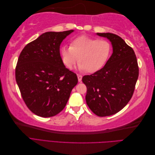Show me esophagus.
Listing matches in <instances>:
<instances>
[{"label":"esophagus","mask_w":155,"mask_h":155,"mask_svg":"<svg viewBox=\"0 0 155 155\" xmlns=\"http://www.w3.org/2000/svg\"><path fill=\"white\" fill-rule=\"evenodd\" d=\"M78 81L81 82V79H82V76L80 74H78Z\"/></svg>","instance_id":"34e87169"}]
</instances>
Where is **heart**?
<instances>
[{
	"instance_id": "b5f03b06",
	"label": "heart",
	"mask_w": 155,
	"mask_h": 155,
	"mask_svg": "<svg viewBox=\"0 0 155 155\" xmlns=\"http://www.w3.org/2000/svg\"><path fill=\"white\" fill-rule=\"evenodd\" d=\"M111 54V45L108 41L100 40L87 36L74 39L71 46L63 45L60 48L62 61L72 69L79 61L78 68L88 72H95L104 66Z\"/></svg>"
}]
</instances>
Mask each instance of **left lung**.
<instances>
[{
	"mask_svg": "<svg viewBox=\"0 0 155 155\" xmlns=\"http://www.w3.org/2000/svg\"><path fill=\"white\" fill-rule=\"evenodd\" d=\"M96 34L110 41L112 54L104 67L83 76L82 81L87 88V105L95 114L103 117L117 113L128 104L139 69L133 49L120 37L111 33Z\"/></svg>",
	"mask_w": 155,
	"mask_h": 155,
	"instance_id": "obj_1",
	"label": "left lung"
}]
</instances>
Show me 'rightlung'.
Returning <instances> with one entry per match:
<instances>
[{"label":"right lung","instance_id":"right-lung-1","mask_svg":"<svg viewBox=\"0 0 155 155\" xmlns=\"http://www.w3.org/2000/svg\"><path fill=\"white\" fill-rule=\"evenodd\" d=\"M73 30L48 31L28 44L18 59L15 79L23 100L35 114L49 118L61 111L77 85L76 74L65 67L60 45Z\"/></svg>","mask_w":155,"mask_h":155}]
</instances>
